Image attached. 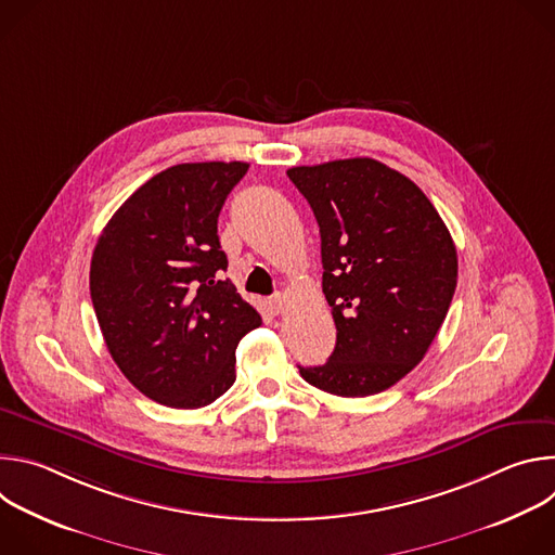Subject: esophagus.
Instances as JSON below:
<instances>
[{"instance_id":"1","label":"esophagus","mask_w":555,"mask_h":555,"mask_svg":"<svg viewBox=\"0 0 555 555\" xmlns=\"http://www.w3.org/2000/svg\"><path fill=\"white\" fill-rule=\"evenodd\" d=\"M285 305H287V300H285V294H281V292L270 298V309H272L274 313H283V311H285Z\"/></svg>"}]
</instances>
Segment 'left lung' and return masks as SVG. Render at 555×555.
Returning <instances> with one entry per match:
<instances>
[{
  "instance_id": "left-lung-1",
  "label": "left lung",
  "mask_w": 555,
  "mask_h": 555,
  "mask_svg": "<svg viewBox=\"0 0 555 555\" xmlns=\"http://www.w3.org/2000/svg\"><path fill=\"white\" fill-rule=\"evenodd\" d=\"M321 228L336 347L305 382L340 398L398 384L426 356L456 287V248L437 208L400 171L349 157L287 171Z\"/></svg>"
}]
</instances>
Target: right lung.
<instances>
[{
  "mask_svg": "<svg viewBox=\"0 0 555 555\" xmlns=\"http://www.w3.org/2000/svg\"><path fill=\"white\" fill-rule=\"evenodd\" d=\"M250 165L189 163L144 182L99 236L90 294L105 345L149 400L202 409L234 384L259 311L219 274L217 217Z\"/></svg>",
  "mask_w": 555,
  "mask_h": 555,
  "instance_id": "obj_1",
  "label": "right lung"
}]
</instances>
